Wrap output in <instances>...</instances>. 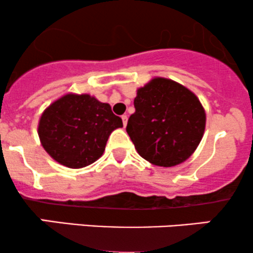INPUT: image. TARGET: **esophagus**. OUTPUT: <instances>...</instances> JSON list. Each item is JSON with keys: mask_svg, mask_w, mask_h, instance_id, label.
I'll return each instance as SVG.
<instances>
[{"mask_svg": "<svg viewBox=\"0 0 253 253\" xmlns=\"http://www.w3.org/2000/svg\"><path fill=\"white\" fill-rule=\"evenodd\" d=\"M122 121H123V126H126V124H127V116L126 115L122 116Z\"/></svg>", "mask_w": 253, "mask_h": 253, "instance_id": "34e87169", "label": "esophagus"}]
</instances>
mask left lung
I'll return each mask as SVG.
<instances>
[{"label": "left lung", "instance_id": "1", "mask_svg": "<svg viewBox=\"0 0 253 253\" xmlns=\"http://www.w3.org/2000/svg\"><path fill=\"white\" fill-rule=\"evenodd\" d=\"M126 132L144 160L173 167L194 153L206 115L193 92L173 80L155 78L137 91Z\"/></svg>", "mask_w": 253, "mask_h": 253}]
</instances>
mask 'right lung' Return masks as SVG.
Instances as JSON below:
<instances>
[{"instance_id":"obj_1","label":"right lung","mask_w":253,"mask_h":253,"mask_svg":"<svg viewBox=\"0 0 253 253\" xmlns=\"http://www.w3.org/2000/svg\"><path fill=\"white\" fill-rule=\"evenodd\" d=\"M122 126L109 104L88 94H66L44 110L39 137L56 162L83 168L103 155L110 133Z\"/></svg>"}]
</instances>
